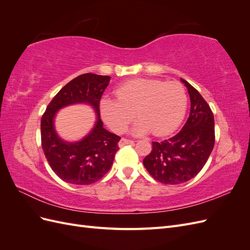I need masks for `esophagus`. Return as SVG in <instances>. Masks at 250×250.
Listing matches in <instances>:
<instances>
[{
  "label": "esophagus",
  "mask_w": 250,
  "mask_h": 250,
  "mask_svg": "<svg viewBox=\"0 0 250 250\" xmlns=\"http://www.w3.org/2000/svg\"><path fill=\"white\" fill-rule=\"evenodd\" d=\"M133 143H134V141L127 140V139H122V140L120 141V143H119V146L120 147H123L125 145H128V144H133Z\"/></svg>",
  "instance_id": "34e87169"
}]
</instances>
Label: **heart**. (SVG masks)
Segmentation results:
<instances>
[{
  "label": "heart",
  "instance_id": "b5f03b06",
  "mask_svg": "<svg viewBox=\"0 0 250 250\" xmlns=\"http://www.w3.org/2000/svg\"><path fill=\"white\" fill-rule=\"evenodd\" d=\"M118 99L105 97L100 101L101 116L111 130L121 133L134 118L140 121L132 128L134 134L152 131L155 135L173 132L183 122L188 97L178 81L135 79L116 90Z\"/></svg>",
  "mask_w": 250,
  "mask_h": 250
}]
</instances>
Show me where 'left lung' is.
<instances>
[{"label":"left lung","instance_id":"1","mask_svg":"<svg viewBox=\"0 0 250 250\" xmlns=\"http://www.w3.org/2000/svg\"><path fill=\"white\" fill-rule=\"evenodd\" d=\"M180 80L190 95V116L174 137L152 142V150L143 161L150 175L165 185H179L195 177L215 145L213 111L197 89L185 79Z\"/></svg>","mask_w":250,"mask_h":250}]
</instances>
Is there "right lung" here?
Returning a JSON list of instances; mask_svg holds the SVG:
<instances>
[{
    "instance_id": "1",
    "label": "right lung",
    "mask_w": 250,
    "mask_h": 250,
    "mask_svg": "<svg viewBox=\"0 0 250 250\" xmlns=\"http://www.w3.org/2000/svg\"><path fill=\"white\" fill-rule=\"evenodd\" d=\"M109 80V76L93 73L74 78L53 98L42 117V147L44 156L51 169L65 183L94 184L111 168L121 138L104 129L99 108L101 97ZM77 103L92 104L97 113V122L85 138L76 143H69L57 135L54 118L60 108Z\"/></svg>"
}]
</instances>
